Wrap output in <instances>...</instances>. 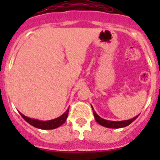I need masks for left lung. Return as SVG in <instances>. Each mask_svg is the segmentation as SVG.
I'll list each match as a JSON object with an SVG mask.
<instances>
[{
    "label": "left lung",
    "instance_id": "obj_1",
    "mask_svg": "<svg viewBox=\"0 0 160 160\" xmlns=\"http://www.w3.org/2000/svg\"><path fill=\"white\" fill-rule=\"evenodd\" d=\"M92 109H93V116H94V118L96 120V122H98V124H100L102 126L106 127V128H124L125 126H128V125H130L132 122H133L138 117L139 114H138L137 116L134 117L133 118L129 119V120H125V121H120V122H114V121H108L105 120V119L102 118L100 117L95 111L93 110V107H92Z\"/></svg>",
    "mask_w": 160,
    "mask_h": 160
}]
</instances>
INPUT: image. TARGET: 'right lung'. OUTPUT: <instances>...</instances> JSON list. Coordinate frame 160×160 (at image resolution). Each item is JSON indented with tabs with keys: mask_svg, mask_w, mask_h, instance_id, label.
Wrapping results in <instances>:
<instances>
[{
	"mask_svg": "<svg viewBox=\"0 0 160 160\" xmlns=\"http://www.w3.org/2000/svg\"><path fill=\"white\" fill-rule=\"evenodd\" d=\"M18 112L19 114L22 115V117L28 123H29L31 125H32V126L35 127V128H40V129L49 130L54 129V128H58V127L61 126V125L67 121V116H68L69 113V108L67 109L62 115L59 116V118H56L49 121H40L37 120V119L31 118L26 117L25 115H24V114H22L20 111H18Z\"/></svg>",
	"mask_w": 160,
	"mask_h": 160,
	"instance_id": "right-lung-1",
	"label": "right lung"
}]
</instances>
